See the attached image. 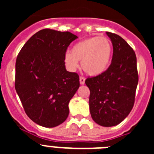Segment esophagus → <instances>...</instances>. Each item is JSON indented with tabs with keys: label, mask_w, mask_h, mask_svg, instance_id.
<instances>
[{
	"label": "esophagus",
	"mask_w": 154,
	"mask_h": 154,
	"mask_svg": "<svg viewBox=\"0 0 154 154\" xmlns=\"http://www.w3.org/2000/svg\"><path fill=\"white\" fill-rule=\"evenodd\" d=\"M80 83L81 85H84V83H85V78L83 77H80Z\"/></svg>",
	"instance_id": "esophagus-1"
}]
</instances>
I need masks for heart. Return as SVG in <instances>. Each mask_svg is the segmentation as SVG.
Segmentation results:
<instances>
[{
    "instance_id": "1",
    "label": "heart",
    "mask_w": 154,
    "mask_h": 154,
    "mask_svg": "<svg viewBox=\"0 0 154 154\" xmlns=\"http://www.w3.org/2000/svg\"><path fill=\"white\" fill-rule=\"evenodd\" d=\"M112 56V45L109 38L104 36H93L85 38L74 45L71 53L65 54V62L71 71L81 67L88 74L98 76L108 69Z\"/></svg>"
}]
</instances>
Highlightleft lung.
<instances>
[{
	"mask_svg": "<svg viewBox=\"0 0 154 154\" xmlns=\"http://www.w3.org/2000/svg\"><path fill=\"white\" fill-rule=\"evenodd\" d=\"M113 47L112 63L103 74L86 79L93 121L103 127L120 124L133 109L139 82L136 57L120 35L106 32Z\"/></svg>",
	"mask_w": 154,
	"mask_h": 154,
	"instance_id": "left-lung-1",
	"label": "left lung"
}]
</instances>
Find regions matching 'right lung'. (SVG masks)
Here are the masks:
<instances>
[{"mask_svg":"<svg viewBox=\"0 0 154 154\" xmlns=\"http://www.w3.org/2000/svg\"><path fill=\"white\" fill-rule=\"evenodd\" d=\"M77 38L70 32L42 29L17 57L15 90L26 114L37 125L51 128L68 118V103L80 87V78L66 70L65 54Z\"/></svg>","mask_w":154,"mask_h":154,"instance_id":"add662e5","label":"right lung"}]
</instances>
